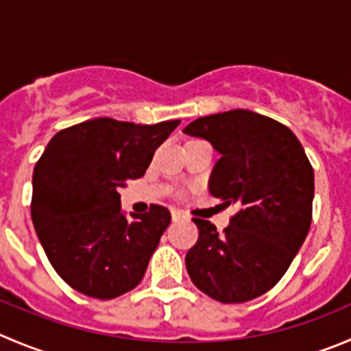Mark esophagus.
I'll return each instance as SVG.
<instances>
[{"label": "esophagus", "mask_w": 351, "mask_h": 351, "mask_svg": "<svg viewBox=\"0 0 351 351\" xmlns=\"http://www.w3.org/2000/svg\"><path fill=\"white\" fill-rule=\"evenodd\" d=\"M171 217H173V221H175V223H176V221H182V219H185V214H183L182 213V210H173V213H171Z\"/></svg>", "instance_id": "1"}]
</instances>
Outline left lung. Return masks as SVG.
Returning a JSON list of instances; mask_svg holds the SVG:
<instances>
[{
	"label": "left lung",
	"mask_w": 351,
	"mask_h": 351,
	"mask_svg": "<svg viewBox=\"0 0 351 351\" xmlns=\"http://www.w3.org/2000/svg\"><path fill=\"white\" fill-rule=\"evenodd\" d=\"M183 132L219 152L209 192L224 207H237L223 233L210 221L193 219L199 240L185 257L190 280L223 304L254 300L283 278L307 237L311 161L290 128L248 110L197 118Z\"/></svg>",
	"instance_id": "left-lung-1"
}]
</instances>
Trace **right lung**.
<instances>
[{"mask_svg": "<svg viewBox=\"0 0 351 351\" xmlns=\"http://www.w3.org/2000/svg\"><path fill=\"white\" fill-rule=\"evenodd\" d=\"M180 120L135 125L96 118L58 132L36 162L30 216L61 280L110 300L134 290L171 223L166 207L121 213L120 189L144 176Z\"/></svg>", "mask_w": 351, "mask_h": 351, "instance_id": "right-lung-1", "label": "right lung"}]
</instances>
